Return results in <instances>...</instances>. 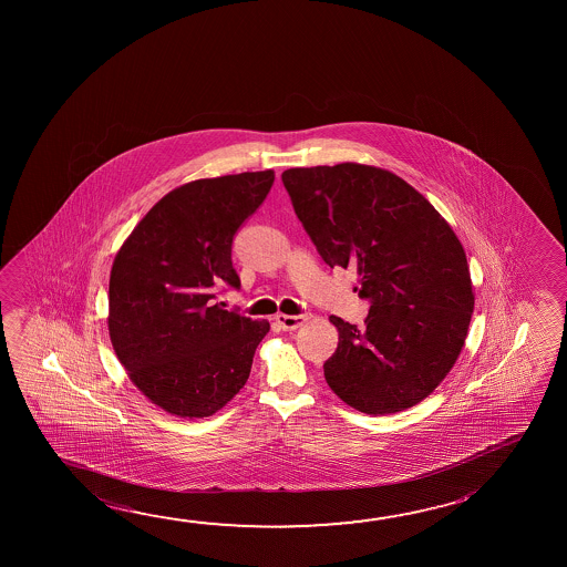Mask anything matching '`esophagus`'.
Wrapping results in <instances>:
<instances>
[{
    "label": "esophagus",
    "instance_id": "1",
    "mask_svg": "<svg viewBox=\"0 0 567 567\" xmlns=\"http://www.w3.org/2000/svg\"><path fill=\"white\" fill-rule=\"evenodd\" d=\"M307 318L305 316H290V315H277L275 316V322L279 324L282 330H297L298 326L302 324Z\"/></svg>",
    "mask_w": 567,
    "mask_h": 567
}]
</instances>
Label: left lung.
<instances>
[{
  "instance_id": "8db88e82",
  "label": "left lung",
  "mask_w": 567,
  "mask_h": 567,
  "mask_svg": "<svg viewBox=\"0 0 567 567\" xmlns=\"http://www.w3.org/2000/svg\"><path fill=\"white\" fill-rule=\"evenodd\" d=\"M282 184L330 269L355 270L370 302L362 328L330 316L338 348L330 390L368 415L415 405L455 365L473 316L463 245L400 176L363 164L290 167Z\"/></svg>"
}]
</instances>
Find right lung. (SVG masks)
Wrapping results in <instances>:
<instances>
[{
    "instance_id": "1",
    "label": "right lung",
    "mask_w": 567,
    "mask_h": 567,
    "mask_svg": "<svg viewBox=\"0 0 567 567\" xmlns=\"http://www.w3.org/2000/svg\"><path fill=\"white\" fill-rule=\"evenodd\" d=\"M275 172L195 179L150 209L112 262L109 332L131 380L179 417H207L251 373L267 320L214 305L239 290L233 237L257 212Z\"/></svg>"
}]
</instances>
